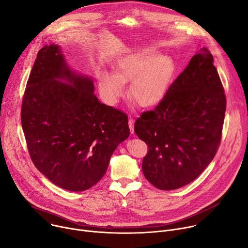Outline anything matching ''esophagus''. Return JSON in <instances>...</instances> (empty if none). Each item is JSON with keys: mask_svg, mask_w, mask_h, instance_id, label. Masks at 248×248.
Segmentation results:
<instances>
[{"mask_svg": "<svg viewBox=\"0 0 248 248\" xmlns=\"http://www.w3.org/2000/svg\"><path fill=\"white\" fill-rule=\"evenodd\" d=\"M128 126H129L130 134H133L134 133V120L131 117L128 118Z\"/></svg>", "mask_w": 248, "mask_h": 248, "instance_id": "34e87169", "label": "esophagus"}]
</instances>
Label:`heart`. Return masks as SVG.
Instances as JSON below:
<instances>
[{
	"mask_svg": "<svg viewBox=\"0 0 248 248\" xmlns=\"http://www.w3.org/2000/svg\"><path fill=\"white\" fill-rule=\"evenodd\" d=\"M175 71L174 61L153 48L133 50L120 56L111 65V75L101 72L98 87L102 98L115 105L129 80L128 96L142 108H151L164 97Z\"/></svg>",
	"mask_w": 248,
	"mask_h": 248,
	"instance_id": "heart-1",
	"label": "heart"
}]
</instances>
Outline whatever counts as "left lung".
I'll return each instance as SVG.
<instances>
[{"mask_svg":"<svg viewBox=\"0 0 248 248\" xmlns=\"http://www.w3.org/2000/svg\"><path fill=\"white\" fill-rule=\"evenodd\" d=\"M207 48H201L153 110L136 121L147 143L144 177L157 189L188 185L214 159L220 142L226 96Z\"/></svg>","mask_w":248,"mask_h":248,"instance_id":"left-lung-1","label":"left lung"}]
</instances>
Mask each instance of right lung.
Masks as SVG:
<instances>
[{
    "label": "right lung",
    "instance_id": "add662e5",
    "mask_svg": "<svg viewBox=\"0 0 248 248\" xmlns=\"http://www.w3.org/2000/svg\"><path fill=\"white\" fill-rule=\"evenodd\" d=\"M94 90L93 78L70 68L51 43L38 51L22 100L21 125L33 164L72 192L97 184L129 137L127 116L102 104Z\"/></svg>",
    "mask_w": 248,
    "mask_h": 248
}]
</instances>
